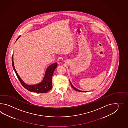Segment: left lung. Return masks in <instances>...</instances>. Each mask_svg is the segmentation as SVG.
<instances>
[{
    "mask_svg": "<svg viewBox=\"0 0 128 128\" xmlns=\"http://www.w3.org/2000/svg\"><path fill=\"white\" fill-rule=\"evenodd\" d=\"M70 83L71 86H72V87L74 89V90H77V91H78V92H84L83 91H82V90H78V89H76V88H75V87H74V86H73L72 85V84H71V82L70 81Z\"/></svg>",
    "mask_w": 128,
    "mask_h": 128,
    "instance_id": "obj_1",
    "label": "left lung"
}]
</instances>
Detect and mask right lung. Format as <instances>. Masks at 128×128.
<instances>
[{
    "mask_svg": "<svg viewBox=\"0 0 128 128\" xmlns=\"http://www.w3.org/2000/svg\"><path fill=\"white\" fill-rule=\"evenodd\" d=\"M20 36L17 38L16 40L19 38ZM12 63L13 68L14 69L15 73L16 74L17 78L19 79L21 84L26 89L29 90L30 92H32L37 93H46L51 90L52 88V76L53 73L54 71L55 68H57L58 64L57 63H55L52 65L49 66L47 68L44 80L42 82L38 84H34V85H28L24 83L21 78L20 77L19 75L17 73L14 66V62H13V54L12 57Z\"/></svg>",
    "mask_w": 128,
    "mask_h": 128,
    "instance_id": "1",
    "label": "right lung"
}]
</instances>
